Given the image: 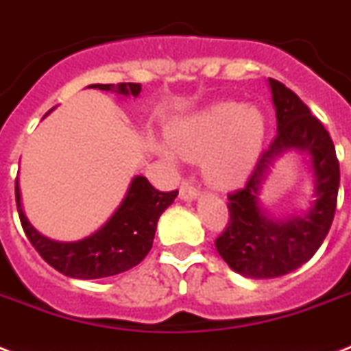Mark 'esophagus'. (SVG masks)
Returning a JSON list of instances; mask_svg holds the SVG:
<instances>
[{"mask_svg": "<svg viewBox=\"0 0 351 351\" xmlns=\"http://www.w3.org/2000/svg\"><path fill=\"white\" fill-rule=\"evenodd\" d=\"M198 189L195 186H191L189 182H184L180 187V198L182 200H197L198 198Z\"/></svg>", "mask_w": 351, "mask_h": 351, "instance_id": "esophagus-1", "label": "esophagus"}]
</instances>
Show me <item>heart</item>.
Listing matches in <instances>:
<instances>
[{
  "instance_id": "b5f03b06",
  "label": "heart",
  "mask_w": 351,
  "mask_h": 351,
  "mask_svg": "<svg viewBox=\"0 0 351 351\" xmlns=\"http://www.w3.org/2000/svg\"><path fill=\"white\" fill-rule=\"evenodd\" d=\"M266 140V120L255 107L220 101L176 121L169 145L186 160L202 158V173L211 186L233 187L244 182L258 162ZM154 151L171 162L173 153L162 143Z\"/></svg>"
}]
</instances>
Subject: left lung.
Returning a JSON list of instances; mask_svg holds the SVG:
<instances>
[{
	"label": "left lung",
	"mask_w": 351,
	"mask_h": 351,
	"mask_svg": "<svg viewBox=\"0 0 351 351\" xmlns=\"http://www.w3.org/2000/svg\"><path fill=\"white\" fill-rule=\"evenodd\" d=\"M277 117V136L262 153L244 189L228 197L230 226L215 245L226 264L247 278H275L310 261L332 228L339 193V160L332 136L308 106L277 80H267ZM304 154L314 191L308 206L273 217L261 204V189L284 154Z\"/></svg>",
	"instance_id": "8db88e82"
}]
</instances>
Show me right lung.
<instances>
[{"label": "right lung", "mask_w": 351, "mask_h": 351, "mask_svg": "<svg viewBox=\"0 0 351 351\" xmlns=\"http://www.w3.org/2000/svg\"><path fill=\"white\" fill-rule=\"evenodd\" d=\"M89 87L109 90L123 100L131 96L138 98L142 93L140 84H93ZM52 111L54 107L47 114ZM176 195L178 191L162 193L154 189L145 176H132L125 197L106 224L85 239L62 242L41 234L30 224L21 202L19 180H16V206L30 244L56 271L82 280L112 277L138 266L153 247L160 215L175 202Z\"/></svg>", "instance_id": "1"}]
</instances>
